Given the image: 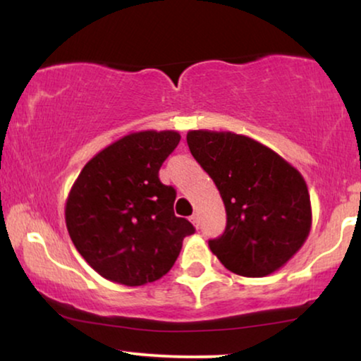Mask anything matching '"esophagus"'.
<instances>
[{"mask_svg": "<svg viewBox=\"0 0 361 361\" xmlns=\"http://www.w3.org/2000/svg\"><path fill=\"white\" fill-rule=\"evenodd\" d=\"M190 221H192V225L195 226V228H199V215L197 214H194L190 216Z\"/></svg>", "mask_w": 361, "mask_h": 361, "instance_id": "34e87169", "label": "esophagus"}]
</instances>
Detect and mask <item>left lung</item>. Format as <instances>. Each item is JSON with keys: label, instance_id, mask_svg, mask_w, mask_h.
<instances>
[{"label": "left lung", "instance_id": "1", "mask_svg": "<svg viewBox=\"0 0 361 361\" xmlns=\"http://www.w3.org/2000/svg\"><path fill=\"white\" fill-rule=\"evenodd\" d=\"M187 145L225 204L226 228L209 241L212 253L245 278L283 268L312 226L302 174L271 147L231 131L190 130Z\"/></svg>", "mask_w": 361, "mask_h": 361}]
</instances>
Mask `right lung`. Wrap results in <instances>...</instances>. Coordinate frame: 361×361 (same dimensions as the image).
<instances>
[{
    "instance_id": "1",
    "label": "right lung",
    "mask_w": 361,
    "mask_h": 361,
    "mask_svg": "<svg viewBox=\"0 0 361 361\" xmlns=\"http://www.w3.org/2000/svg\"><path fill=\"white\" fill-rule=\"evenodd\" d=\"M177 131L142 130L120 137L83 166L66 202L72 243L102 278L145 286L167 274L195 231L174 215L176 190L159 180Z\"/></svg>"
}]
</instances>
